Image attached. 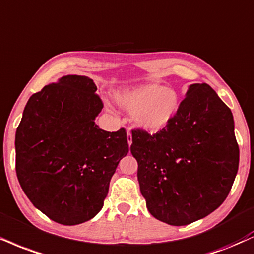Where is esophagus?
<instances>
[{
  "label": "esophagus",
  "instance_id": "obj_1",
  "mask_svg": "<svg viewBox=\"0 0 254 254\" xmlns=\"http://www.w3.org/2000/svg\"><path fill=\"white\" fill-rule=\"evenodd\" d=\"M127 143H129V145H131V143H132V136H131L130 131H127Z\"/></svg>",
  "mask_w": 254,
  "mask_h": 254
}]
</instances>
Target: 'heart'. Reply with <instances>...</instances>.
<instances>
[{"label":"heart","instance_id":"heart-1","mask_svg":"<svg viewBox=\"0 0 254 254\" xmlns=\"http://www.w3.org/2000/svg\"><path fill=\"white\" fill-rule=\"evenodd\" d=\"M119 106L132 112L135 123L148 131H160L175 117L180 96L174 88L160 84H144L115 94Z\"/></svg>","mask_w":254,"mask_h":254}]
</instances>
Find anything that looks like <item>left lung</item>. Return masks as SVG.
I'll list each match as a JSON object with an SVG mask.
<instances>
[{"instance_id": "1", "label": "left lung", "mask_w": 254, "mask_h": 254, "mask_svg": "<svg viewBox=\"0 0 254 254\" xmlns=\"http://www.w3.org/2000/svg\"><path fill=\"white\" fill-rule=\"evenodd\" d=\"M131 132L140 193L154 218L189 225L214 212L230 194L239 146L233 115L209 85H190L164 129Z\"/></svg>"}]
</instances>
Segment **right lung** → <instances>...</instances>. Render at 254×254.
<instances>
[{
    "label": "right lung",
    "instance_id": "right-lung-1",
    "mask_svg": "<svg viewBox=\"0 0 254 254\" xmlns=\"http://www.w3.org/2000/svg\"><path fill=\"white\" fill-rule=\"evenodd\" d=\"M92 79L65 75L27 102L15 135L16 175L39 210L61 225L88 221L103 208L127 131L99 129L104 104Z\"/></svg>",
    "mask_w": 254,
    "mask_h": 254
}]
</instances>
